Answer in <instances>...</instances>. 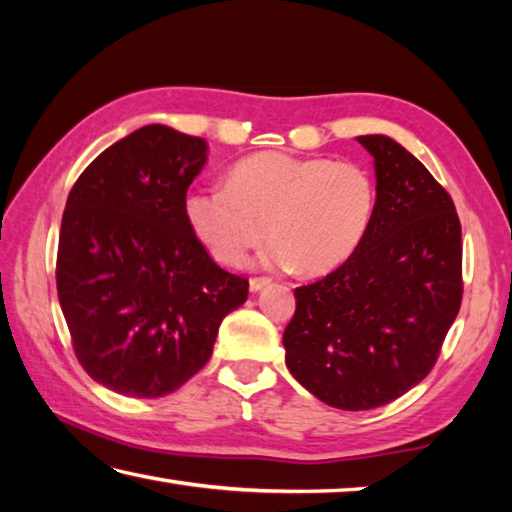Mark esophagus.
I'll use <instances>...</instances> for the list:
<instances>
[{
	"label": "esophagus",
	"instance_id": "esophagus-1",
	"mask_svg": "<svg viewBox=\"0 0 512 512\" xmlns=\"http://www.w3.org/2000/svg\"><path fill=\"white\" fill-rule=\"evenodd\" d=\"M268 284H271V280H268V277H250V291H253V293L262 291L264 287H268Z\"/></svg>",
	"mask_w": 512,
	"mask_h": 512
}]
</instances>
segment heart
I'll use <instances>...</instances> for the list:
<instances>
[{
	"instance_id": "1",
	"label": "heart",
	"mask_w": 512,
	"mask_h": 512,
	"mask_svg": "<svg viewBox=\"0 0 512 512\" xmlns=\"http://www.w3.org/2000/svg\"><path fill=\"white\" fill-rule=\"evenodd\" d=\"M377 183L359 162L296 158L266 151L239 160L223 187L185 196V221L207 255L244 266L262 241L268 266L323 275L341 266L368 235Z\"/></svg>"
}]
</instances>
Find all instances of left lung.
<instances>
[{
	"mask_svg": "<svg viewBox=\"0 0 512 512\" xmlns=\"http://www.w3.org/2000/svg\"><path fill=\"white\" fill-rule=\"evenodd\" d=\"M357 142L375 158L370 230L336 271L296 289L282 336L291 375L343 411L377 409L420 384L463 300L452 196L391 137Z\"/></svg>",
	"mask_w": 512,
	"mask_h": 512,
	"instance_id": "obj_1",
	"label": "left lung"
}]
</instances>
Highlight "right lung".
Returning <instances> with one entry per match:
<instances>
[{"mask_svg": "<svg viewBox=\"0 0 512 512\" xmlns=\"http://www.w3.org/2000/svg\"><path fill=\"white\" fill-rule=\"evenodd\" d=\"M207 142L151 124L94 158L67 196L56 287L83 370L110 391L160 397L212 357L248 298L185 221Z\"/></svg>", "mask_w": 512, "mask_h": 512, "instance_id": "add662e5", "label": "right lung"}]
</instances>
